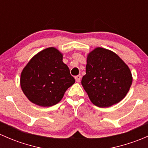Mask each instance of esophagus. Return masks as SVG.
<instances>
[{
	"label": "esophagus",
	"mask_w": 148,
	"mask_h": 148,
	"mask_svg": "<svg viewBox=\"0 0 148 148\" xmlns=\"http://www.w3.org/2000/svg\"><path fill=\"white\" fill-rule=\"evenodd\" d=\"M81 78H82V76L80 75V74H79V75L76 76V77H75V79H76V81H77V82H79L80 80H81Z\"/></svg>",
	"instance_id": "esophagus-1"
}]
</instances>
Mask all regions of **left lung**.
Returning a JSON list of instances; mask_svg holds the SVG:
<instances>
[{
    "label": "left lung",
    "instance_id": "8db88e82",
    "mask_svg": "<svg viewBox=\"0 0 148 148\" xmlns=\"http://www.w3.org/2000/svg\"><path fill=\"white\" fill-rule=\"evenodd\" d=\"M132 82L130 68L114 52L97 47L87 55L82 84L95 105L108 107L120 102Z\"/></svg>",
    "mask_w": 148,
    "mask_h": 148
}]
</instances>
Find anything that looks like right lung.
Returning <instances> with one entry per match:
<instances>
[{"label": "right lung", "instance_id": "1", "mask_svg": "<svg viewBox=\"0 0 148 148\" xmlns=\"http://www.w3.org/2000/svg\"><path fill=\"white\" fill-rule=\"evenodd\" d=\"M63 54L49 47L33 56L21 74V89L28 100L41 107H51L62 100L75 79L63 62Z\"/></svg>", "mask_w": 148, "mask_h": 148}]
</instances>
